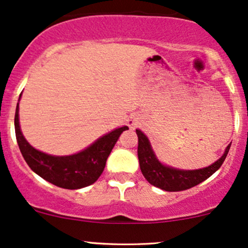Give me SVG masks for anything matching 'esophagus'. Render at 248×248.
Masks as SVG:
<instances>
[{
  "mask_svg": "<svg viewBox=\"0 0 248 248\" xmlns=\"http://www.w3.org/2000/svg\"><path fill=\"white\" fill-rule=\"evenodd\" d=\"M139 124V118L136 115H132L129 119H128V126L130 128H134L138 126Z\"/></svg>",
  "mask_w": 248,
  "mask_h": 248,
  "instance_id": "1",
  "label": "esophagus"
}]
</instances>
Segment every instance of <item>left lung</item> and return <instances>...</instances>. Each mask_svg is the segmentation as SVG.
<instances>
[{"label": "left lung", "instance_id": "left-lung-1", "mask_svg": "<svg viewBox=\"0 0 248 248\" xmlns=\"http://www.w3.org/2000/svg\"><path fill=\"white\" fill-rule=\"evenodd\" d=\"M136 134L139 138V162L144 178L152 186L166 191H183L205 181L221 167L231 147L229 144L223 156L211 166L197 170H181L162 164L156 157L147 136L140 129H136Z\"/></svg>", "mask_w": 248, "mask_h": 248}]
</instances>
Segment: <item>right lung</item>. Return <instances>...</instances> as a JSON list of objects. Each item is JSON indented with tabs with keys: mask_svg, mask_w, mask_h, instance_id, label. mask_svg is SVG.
<instances>
[{
	"mask_svg": "<svg viewBox=\"0 0 248 248\" xmlns=\"http://www.w3.org/2000/svg\"><path fill=\"white\" fill-rule=\"evenodd\" d=\"M127 129V126L116 128L75 155L52 156L35 149L25 140L19 128L18 104L16 107V139L25 162L37 175L62 189H81L94 183L104 171L108 156L121 133Z\"/></svg>",
	"mask_w": 248,
	"mask_h": 248,
	"instance_id": "right-lung-1",
	"label": "right lung"
}]
</instances>
